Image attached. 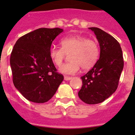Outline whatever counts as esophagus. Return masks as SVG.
Returning a JSON list of instances; mask_svg holds the SVG:
<instances>
[{
    "mask_svg": "<svg viewBox=\"0 0 135 135\" xmlns=\"http://www.w3.org/2000/svg\"><path fill=\"white\" fill-rule=\"evenodd\" d=\"M71 77H70V76H64V80H71Z\"/></svg>",
    "mask_w": 135,
    "mask_h": 135,
    "instance_id": "esophagus-1",
    "label": "esophagus"
}]
</instances>
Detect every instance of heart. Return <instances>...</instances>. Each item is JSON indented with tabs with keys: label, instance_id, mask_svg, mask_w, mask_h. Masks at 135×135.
<instances>
[{
	"label": "heart",
	"instance_id": "obj_1",
	"mask_svg": "<svg viewBox=\"0 0 135 135\" xmlns=\"http://www.w3.org/2000/svg\"><path fill=\"white\" fill-rule=\"evenodd\" d=\"M61 48L53 46L49 50V56L56 65H60L69 55L70 61L63 64L59 68L65 74H74L80 68L89 70L96 64L99 56V46L96 41L79 35L66 36L60 42Z\"/></svg>",
	"mask_w": 135,
	"mask_h": 135
}]
</instances>
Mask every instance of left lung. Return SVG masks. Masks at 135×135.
Returning a JSON list of instances; mask_svg holds the SVG:
<instances>
[{"label": "left lung", "mask_w": 135, "mask_h": 135, "mask_svg": "<svg viewBox=\"0 0 135 135\" xmlns=\"http://www.w3.org/2000/svg\"><path fill=\"white\" fill-rule=\"evenodd\" d=\"M89 28L99 43L100 56L93 68L81 77L78 97L87 104H97L116 90L124 68L123 55L120 44L112 36L98 27Z\"/></svg>", "instance_id": "1"}]
</instances>
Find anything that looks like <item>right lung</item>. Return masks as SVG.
<instances>
[{
	"instance_id": "right-lung-1",
	"label": "right lung",
	"mask_w": 135,
	"mask_h": 135,
	"mask_svg": "<svg viewBox=\"0 0 135 135\" xmlns=\"http://www.w3.org/2000/svg\"><path fill=\"white\" fill-rule=\"evenodd\" d=\"M63 31L59 27L39 28L21 36L14 45L10 57L13 82L28 101H48L64 80L49 56L52 42Z\"/></svg>"
}]
</instances>
